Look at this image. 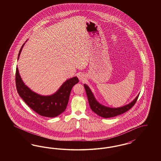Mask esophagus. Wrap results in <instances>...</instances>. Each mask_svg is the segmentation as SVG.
Returning <instances> with one entry per match:
<instances>
[{
  "label": "esophagus",
  "instance_id": "1",
  "mask_svg": "<svg viewBox=\"0 0 161 161\" xmlns=\"http://www.w3.org/2000/svg\"><path fill=\"white\" fill-rule=\"evenodd\" d=\"M78 78H79V79L81 80V81H83L84 80V75H83V74H80V75H79V77H78Z\"/></svg>",
  "mask_w": 161,
  "mask_h": 161
}]
</instances>
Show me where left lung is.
I'll return each mask as SVG.
<instances>
[{"mask_svg":"<svg viewBox=\"0 0 161 161\" xmlns=\"http://www.w3.org/2000/svg\"><path fill=\"white\" fill-rule=\"evenodd\" d=\"M84 87L87 96L89 106L92 109V111L95 112L96 114L105 118L114 117L116 116L123 114L125 112L128 111L135 105L139 97V95H138L136 98L131 103L123 107H118V108L105 107L100 104V103H98V102L97 101V100H95L93 93L91 92V90L86 84H84Z\"/></svg>","mask_w":161,"mask_h":161,"instance_id":"left-lung-1","label":"left lung"}]
</instances>
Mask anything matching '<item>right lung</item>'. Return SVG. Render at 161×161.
I'll return each mask as SVG.
<instances>
[{
  "instance_id": "obj_1",
  "label": "right lung",
  "mask_w": 161,
  "mask_h": 161,
  "mask_svg": "<svg viewBox=\"0 0 161 161\" xmlns=\"http://www.w3.org/2000/svg\"><path fill=\"white\" fill-rule=\"evenodd\" d=\"M24 44L19 51L18 59ZM78 82L79 80L77 77H73L65 81L58 91L53 95L42 96L32 92L24 84L19 75L18 68H16L15 84L19 95L31 109L39 115L45 117H55L65 110L72 88Z\"/></svg>"
}]
</instances>
